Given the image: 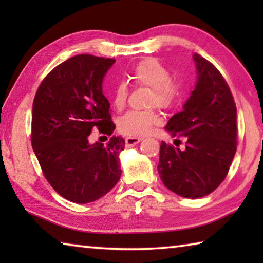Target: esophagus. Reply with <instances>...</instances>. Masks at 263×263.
Wrapping results in <instances>:
<instances>
[{"instance_id": "34e87169", "label": "esophagus", "mask_w": 263, "mask_h": 263, "mask_svg": "<svg viewBox=\"0 0 263 263\" xmlns=\"http://www.w3.org/2000/svg\"><path fill=\"white\" fill-rule=\"evenodd\" d=\"M142 139L141 138H135V137H128L125 139V144L127 147H132V146H135L137 144H139Z\"/></svg>"}]
</instances>
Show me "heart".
<instances>
[{
	"mask_svg": "<svg viewBox=\"0 0 263 263\" xmlns=\"http://www.w3.org/2000/svg\"><path fill=\"white\" fill-rule=\"evenodd\" d=\"M128 80L136 86H144L152 89L149 103L167 109L175 103L180 95L179 87L171 81V74L158 60L148 58L140 61L128 75ZM127 99V88L119 83L112 94V104L116 109L124 108ZM158 122L153 111H128L118 119V130L130 137L145 136Z\"/></svg>",
	"mask_w": 263,
	"mask_h": 263,
	"instance_id": "b5f03b06",
	"label": "heart"
}]
</instances>
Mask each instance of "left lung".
Masks as SVG:
<instances>
[{"label":"left lung","instance_id":"8db88e82","mask_svg":"<svg viewBox=\"0 0 263 263\" xmlns=\"http://www.w3.org/2000/svg\"><path fill=\"white\" fill-rule=\"evenodd\" d=\"M193 59L195 89L166 125L172 137L185 138V148L162 141L158 171L169 190L194 199L212 193L228 175L237 151V106L219 70L197 53Z\"/></svg>","mask_w":263,"mask_h":263}]
</instances>
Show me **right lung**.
<instances>
[{"label":"right lung","instance_id":"1","mask_svg":"<svg viewBox=\"0 0 263 263\" xmlns=\"http://www.w3.org/2000/svg\"><path fill=\"white\" fill-rule=\"evenodd\" d=\"M115 59L79 54L47 74L32 106L31 142L48 183L70 202L86 204L109 193L121 179L122 137L105 146L89 142L99 128L111 136L110 103L102 83Z\"/></svg>","mask_w":263,"mask_h":263}]
</instances>
